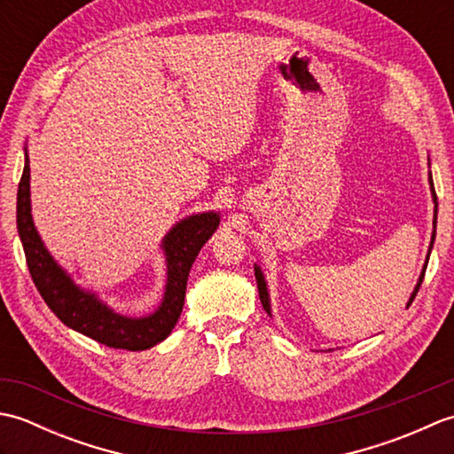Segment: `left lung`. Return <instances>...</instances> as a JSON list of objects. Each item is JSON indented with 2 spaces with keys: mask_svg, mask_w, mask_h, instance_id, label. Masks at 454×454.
<instances>
[{
  "mask_svg": "<svg viewBox=\"0 0 454 454\" xmlns=\"http://www.w3.org/2000/svg\"><path fill=\"white\" fill-rule=\"evenodd\" d=\"M427 161H429V158H427ZM429 168H431V161H429ZM429 191H431V199H433V232H431V242H429V249H427V255H426V263H423V269H421V273H419V278H418V283H416V286H413V293L410 294V301H408V304H406V308L413 302V298H416V294H418V291H419V286H421V281H423V275H426V269H427V263H429V255H431V249H433V242H435V232H437V208H439V205H437V195H435V187H433V177H431V171H429ZM254 269H255V281H257V288H259V298H262V304H263V308H265V312L273 317V314H271V296H269V288H267V281H265V275H263V271H262V267H259L257 263L254 265Z\"/></svg>",
  "mask_w": 454,
  "mask_h": 454,
  "instance_id": "8db88e82",
  "label": "left lung"
}]
</instances>
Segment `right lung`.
<instances>
[{
  "mask_svg": "<svg viewBox=\"0 0 454 454\" xmlns=\"http://www.w3.org/2000/svg\"><path fill=\"white\" fill-rule=\"evenodd\" d=\"M218 224L220 212L216 210L195 212L176 222L160 242L166 262V286L156 310L144 316L121 314L91 288L75 283L44 246L33 220L31 168L25 144V168L17 191V232L25 249L28 271L48 308L67 327L103 345L144 351L166 340L181 316L191 267L200 247L216 232Z\"/></svg>",
  "mask_w": 454,
  "mask_h": 454,
  "instance_id": "1",
  "label": "right lung"
}]
</instances>
